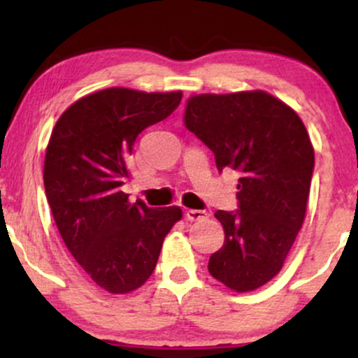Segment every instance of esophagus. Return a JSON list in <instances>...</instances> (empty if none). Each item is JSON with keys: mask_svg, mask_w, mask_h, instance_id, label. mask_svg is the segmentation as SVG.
<instances>
[{"mask_svg": "<svg viewBox=\"0 0 358 358\" xmlns=\"http://www.w3.org/2000/svg\"><path fill=\"white\" fill-rule=\"evenodd\" d=\"M185 217H187V220H192V222H196V220H205L208 217V213L205 210H195V208H190V210L185 212Z\"/></svg>", "mask_w": 358, "mask_h": 358, "instance_id": "1", "label": "esophagus"}]
</instances>
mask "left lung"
Masks as SVG:
<instances>
[{
	"label": "left lung",
	"mask_w": 358,
	"mask_h": 358,
	"mask_svg": "<svg viewBox=\"0 0 358 358\" xmlns=\"http://www.w3.org/2000/svg\"><path fill=\"white\" fill-rule=\"evenodd\" d=\"M185 127L215 155L217 170L241 173L239 210H217L224 245L208 273L249 293L282 269L306 215L315 150L296 110L266 90L188 97Z\"/></svg>",
	"instance_id": "obj_1"
}]
</instances>
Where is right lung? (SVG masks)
I'll return each instance as SVG.
<instances>
[{"instance_id": "right-lung-1", "label": "right lung", "mask_w": 358, "mask_h": 358, "mask_svg": "<svg viewBox=\"0 0 358 358\" xmlns=\"http://www.w3.org/2000/svg\"><path fill=\"white\" fill-rule=\"evenodd\" d=\"M182 90L109 87L65 109L45 151L43 183L53 220L87 276L113 294L138 289L153 274L182 208H150L121 190L143 129L170 116Z\"/></svg>"}]
</instances>
